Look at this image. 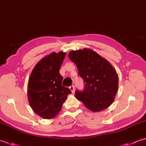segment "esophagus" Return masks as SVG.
<instances>
[{
    "label": "esophagus",
    "instance_id": "obj_1",
    "mask_svg": "<svg viewBox=\"0 0 146 146\" xmlns=\"http://www.w3.org/2000/svg\"><path fill=\"white\" fill-rule=\"evenodd\" d=\"M70 89L71 91V92H74V91H75V86H74L73 85L71 86H70Z\"/></svg>",
    "mask_w": 146,
    "mask_h": 146
}]
</instances>
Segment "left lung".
<instances>
[{"instance_id":"8db88e82","label":"left lung","mask_w":146,"mask_h":146,"mask_svg":"<svg viewBox=\"0 0 146 146\" xmlns=\"http://www.w3.org/2000/svg\"><path fill=\"white\" fill-rule=\"evenodd\" d=\"M68 56L76 65L78 75L85 83L83 92L76 90V98L92 111L106 109L118 91L119 78L115 68L90 49L71 51Z\"/></svg>"}]
</instances>
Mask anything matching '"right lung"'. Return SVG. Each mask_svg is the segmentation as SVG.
Masks as SVG:
<instances>
[{"mask_svg": "<svg viewBox=\"0 0 146 146\" xmlns=\"http://www.w3.org/2000/svg\"><path fill=\"white\" fill-rule=\"evenodd\" d=\"M66 52H52L42 58L33 68L27 84L31 107L39 116L51 119L57 115L71 92L62 86L60 69Z\"/></svg>", "mask_w": 146, "mask_h": 146, "instance_id": "1", "label": "right lung"}]
</instances>
